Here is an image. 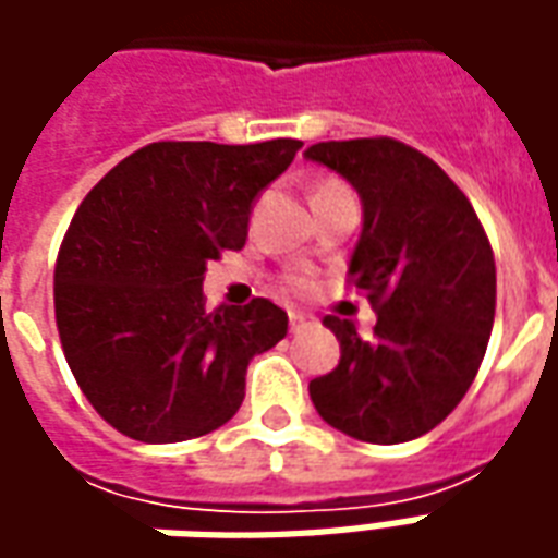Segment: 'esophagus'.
Instances as JSON below:
<instances>
[{"instance_id": "1", "label": "esophagus", "mask_w": 558, "mask_h": 558, "mask_svg": "<svg viewBox=\"0 0 558 558\" xmlns=\"http://www.w3.org/2000/svg\"><path fill=\"white\" fill-rule=\"evenodd\" d=\"M316 319L311 314H302V311H290V331L292 335H299V331H304V328L314 326Z\"/></svg>"}]
</instances>
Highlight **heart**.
<instances>
[{
    "mask_svg": "<svg viewBox=\"0 0 558 558\" xmlns=\"http://www.w3.org/2000/svg\"><path fill=\"white\" fill-rule=\"evenodd\" d=\"M331 187H340V184L338 182L319 184V187H316V194H319V191H331ZM290 287L295 292H304V290H307V278H304V275H290Z\"/></svg>",
    "mask_w": 558,
    "mask_h": 558,
    "instance_id": "heart-1",
    "label": "heart"
}]
</instances>
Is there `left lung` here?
Instances as JSON below:
<instances>
[{"mask_svg": "<svg viewBox=\"0 0 558 558\" xmlns=\"http://www.w3.org/2000/svg\"><path fill=\"white\" fill-rule=\"evenodd\" d=\"M304 158L362 196L347 278L374 304V338L326 316L340 362L311 383L335 430L398 445L433 430L478 374L496 311V263L466 194L418 148L388 137L316 143Z\"/></svg>", "mask_w": 558, "mask_h": 558, "instance_id": "8db88e82", "label": "left lung"}]
</instances>
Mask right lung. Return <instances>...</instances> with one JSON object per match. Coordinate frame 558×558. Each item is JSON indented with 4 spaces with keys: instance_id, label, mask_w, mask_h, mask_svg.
Listing matches in <instances>:
<instances>
[{
    "instance_id": "1",
    "label": "right lung",
    "mask_w": 558,
    "mask_h": 558,
    "mask_svg": "<svg viewBox=\"0 0 558 558\" xmlns=\"http://www.w3.org/2000/svg\"><path fill=\"white\" fill-rule=\"evenodd\" d=\"M302 148L151 143L80 203L56 259V326L68 367L107 424L148 445L218 430L244 374L287 335L268 299L206 311V263L239 251L256 196Z\"/></svg>"
}]
</instances>
